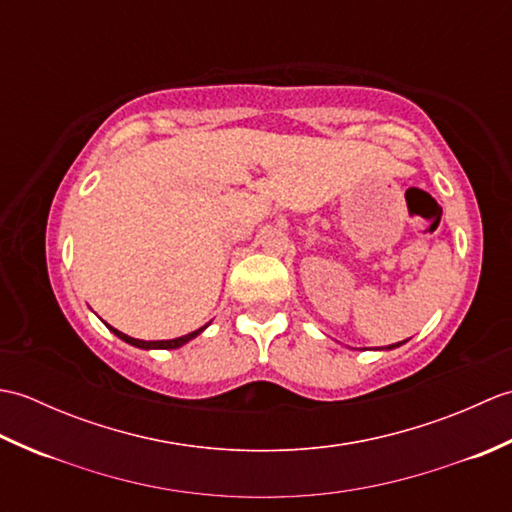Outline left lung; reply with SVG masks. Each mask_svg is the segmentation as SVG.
Here are the masks:
<instances>
[{"instance_id": "8db88e82", "label": "left lung", "mask_w": 512, "mask_h": 512, "mask_svg": "<svg viewBox=\"0 0 512 512\" xmlns=\"http://www.w3.org/2000/svg\"><path fill=\"white\" fill-rule=\"evenodd\" d=\"M402 343H405V341H402ZM402 343H394V345H387V347H383V350H394V347H400Z\"/></svg>"}]
</instances>
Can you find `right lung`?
Returning <instances> with one entry per match:
<instances>
[{
  "label": "right lung",
  "instance_id": "obj_1",
  "mask_svg": "<svg viewBox=\"0 0 512 512\" xmlns=\"http://www.w3.org/2000/svg\"><path fill=\"white\" fill-rule=\"evenodd\" d=\"M107 328H110V332H114L118 339L129 343V345H134V347H140V350H178V347H182L184 343H189L191 339H195V336L202 334L206 328H209V323L202 325L200 330L189 332V334H184V336H178V339H169V341H143V339H134V336H127L123 332H118L116 328H112V325H107Z\"/></svg>",
  "mask_w": 512,
  "mask_h": 512
}]
</instances>
